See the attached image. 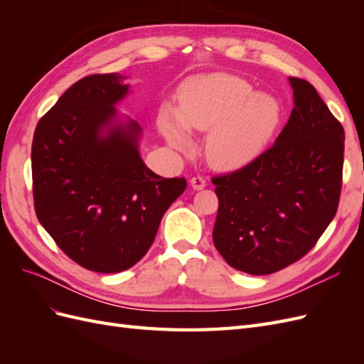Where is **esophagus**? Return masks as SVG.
<instances>
[{
    "instance_id": "34e87169",
    "label": "esophagus",
    "mask_w": 364,
    "mask_h": 364,
    "mask_svg": "<svg viewBox=\"0 0 364 364\" xmlns=\"http://www.w3.org/2000/svg\"><path fill=\"white\" fill-rule=\"evenodd\" d=\"M190 183H191V186H193L194 190H202V188H205V186H206V182H205V179L202 178V176H194V178H191Z\"/></svg>"
}]
</instances>
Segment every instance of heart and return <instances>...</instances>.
<instances>
[{"label":"heart","mask_w":364,"mask_h":364,"mask_svg":"<svg viewBox=\"0 0 364 364\" xmlns=\"http://www.w3.org/2000/svg\"><path fill=\"white\" fill-rule=\"evenodd\" d=\"M281 119L277 97L258 94L240 77L215 74L185 86L178 109L162 107L158 124L168 144L179 150L191 149L186 130L209 132L208 162L220 170H235L266 149Z\"/></svg>","instance_id":"heart-1"}]
</instances>
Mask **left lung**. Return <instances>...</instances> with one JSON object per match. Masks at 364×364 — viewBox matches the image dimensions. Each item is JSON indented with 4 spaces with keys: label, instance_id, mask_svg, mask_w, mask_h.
<instances>
[{
    "label": "left lung",
    "instance_id": "8db88e82",
    "mask_svg": "<svg viewBox=\"0 0 364 364\" xmlns=\"http://www.w3.org/2000/svg\"><path fill=\"white\" fill-rule=\"evenodd\" d=\"M293 111L274 144L213 179L214 246L230 267L270 274L313 249L337 213L345 130L314 86L289 77Z\"/></svg>",
    "mask_w": 364,
    "mask_h": 364
}]
</instances>
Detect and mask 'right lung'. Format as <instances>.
I'll return each mask as SVG.
<instances>
[{
    "label": "right lung",
    "mask_w": 364,
    "mask_h": 364,
    "mask_svg": "<svg viewBox=\"0 0 364 364\" xmlns=\"http://www.w3.org/2000/svg\"><path fill=\"white\" fill-rule=\"evenodd\" d=\"M126 80L111 73L75 82L41 118L31 146L38 220L71 259L98 273L135 266L186 188L142 161V126L117 109L130 94Z\"/></svg>",
    "instance_id": "obj_1"
}]
</instances>
